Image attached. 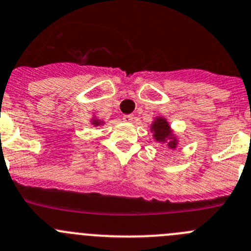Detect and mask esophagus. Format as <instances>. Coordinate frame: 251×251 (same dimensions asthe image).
Masks as SVG:
<instances>
[{"label": "esophagus", "instance_id": "esophagus-1", "mask_svg": "<svg viewBox=\"0 0 251 251\" xmlns=\"http://www.w3.org/2000/svg\"><path fill=\"white\" fill-rule=\"evenodd\" d=\"M124 121H126V123H132L133 119H135V115L132 114H127V115H124Z\"/></svg>", "mask_w": 251, "mask_h": 251}]
</instances>
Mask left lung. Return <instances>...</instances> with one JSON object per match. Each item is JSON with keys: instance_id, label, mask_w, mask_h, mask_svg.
<instances>
[{"instance_id": "left-lung-1", "label": "left lung", "mask_w": 251, "mask_h": 251, "mask_svg": "<svg viewBox=\"0 0 251 251\" xmlns=\"http://www.w3.org/2000/svg\"><path fill=\"white\" fill-rule=\"evenodd\" d=\"M151 130L153 131V136L156 139V141L160 142H167V146L170 149H176L177 146V141L176 139H173L171 136V130L170 125L167 124V121L162 118H158L157 120L152 124Z\"/></svg>"}]
</instances>
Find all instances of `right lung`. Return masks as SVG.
I'll list each match as a JSON object with an SVG mask.
<instances>
[{"label":"right lung","instance_id":"add662e5","mask_svg":"<svg viewBox=\"0 0 251 251\" xmlns=\"http://www.w3.org/2000/svg\"><path fill=\"white\" fill-rule=\"evenodd\" d=\"M91 124H93V125H95V126H98V125H100V121L99 120H94V121H91Z\"/></svg>","mask_w":251,"mask_h":251}]
</instances>
